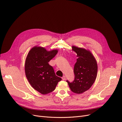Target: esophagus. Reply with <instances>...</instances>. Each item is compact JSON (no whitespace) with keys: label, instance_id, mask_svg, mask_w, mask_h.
<instances>
[{"label":"esophagus","instance_id":"obj_1","mask_svg":"<svg viewBox=\"0 0 122 122\" xmlns=\"http://www.w3.org/2000/svg\"><path fill=\"white\" fill-rule=\"evenodd\" d=\"M62 80H65V76H63L62 77Z\"/></svg>","mask_w":122,"mask_h":122}]
</instances>
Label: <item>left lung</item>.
Instances as JSON below:
<instances>
[{"label":"left lung","mask_w":122,"mask_h":122,"mask_svg":"<svg viewBox=\"0 0 122 122\" xmlns=\"http://www.w3.org/2000/svg\"><path fill=\"white\" fill-rule=\"evenodd\" d=\"M72 50L77 53V62L74 65V80L66 81L71 90L81 94L88 90L95 81L98 66L96 60L89 50L72 46Z\"/></svg>","instance_id":"8db88e82"}]
</instances>
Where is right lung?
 Here are the masks:
<instances>
[{"label": "right lung", "instance_id": "right-lung-1", "mask_svg": "<svg viewBox=\"0 0 122 122\" xmlns=\"http://www.w3.org/2000/svg\"><path fill=\"white\" fill-rule=\"evenodd\" d=\"M58 52L57 50L47 51L42 47L35 46L27 55L25 63L26 78L33 88L42 94L54 91L61 80L48 63Z\"/></svg>", "mask_w": 122, "mask_h": 122}]
</instances>
